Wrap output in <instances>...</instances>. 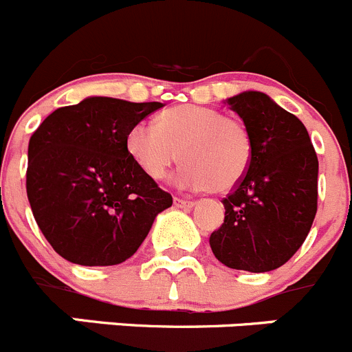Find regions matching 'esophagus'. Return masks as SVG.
Wrapping results in <instances>:
<instances>
[{
	"label": "esophagus",
	"instance_id": "obj_1",
	"mask_svg": "<svg viewBox=\"0 0 352 352\" xmlns=\"http://www.w3.org/2000/svg\"><path fill=\"white\" fill-rule=\"evenodd\" d=\"M174 206L179 207V209H188V207L195 206V202L188 199H182V197H174Z\"/></svg>",
	"mask_w": 352,
	"mask_h": 352
}]
</instances>
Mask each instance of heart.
<instances>
[{
  "instance_id": "heart-1",
  "label": "heart",
  "mask_w": 352,
  "mask_h": 352,
  "mask_svg": "<svg viewBox=\"0 0 352 352\" xmlns=\"http://www.w3.org/2000/svg\"><path fill=\"white\" fill-rule=\"evenodd\" d=\"M129 157L150 179H164L178 162L176 182L185 188L228 192L252 162V136L245 124L199 105H178L157 116L155 126L140 122L126 138Z\"/></svg>"
}]
</instances>
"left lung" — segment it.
Wrapping results in <instances>:
<instances>
[{
    "instance_id": "obj_1",
    "label": "left lung",
    "mask_w": 352,
    "mask_h": 352,
    "mask_svg": "<svg viewBox=\"0 0 352 352\" xmlns=\"http://www.w3.org/2000/svg\"><path fill=\"white\" fill-rule=\"evenodd\" d=\"M252 136V162L223 200L224 223L209 243L224 266L266 273L285 264L318 207V157L304 124L261 91L226 100Z\"/></svg>"
}]
</instances>
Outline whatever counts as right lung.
<instances>
[{"instance_id": "obj_1", "label": "right lung", "mask_w": 352, "mask_h": 352, "mask_svg": "<svg viewBox=\"0 0 352 352\" xmlns=\"http://www.w3.org/2000/svg\"><path fill=\"white\" fill-rule=\"evenodd\" d=\"M164 107L89 96L50 113L29 140L28 199L50 245L81 266L133 256L157 214L173 206L129 157L133 126Z\"/></svg>"}]
</instances>
